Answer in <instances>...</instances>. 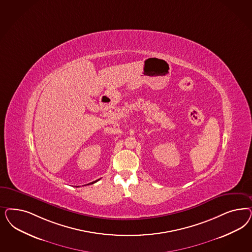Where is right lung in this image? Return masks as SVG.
I'll return each mask as SVG.
<instances>
[{"label":"right lung","mask_w":252,"mask_h":252,"mask_svg":"<svg viewBox=\"0 0 252 252\" xmlns=\"http://www.w3.org/2000/svg\"><path fill=\"white\" fill-rule=\"evenodd\" d=\"M98 180H96V181H94V182H93V183H90V184H88V185H93V184H94V183H96L97 182Z\"/></svg>","instance_id":"1"}]
</instances>
